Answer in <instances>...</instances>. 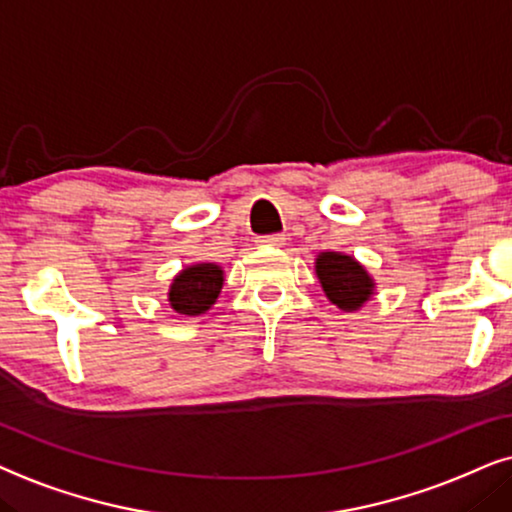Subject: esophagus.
Returning a JSON list of instances; mask_svg holds the SVG:
<instances>
[{
    "label": "esophagus",
    "mask_w": 512,
    "mask_h": 512,
    "mask_svg": "<svg viewBox=\"0 0 512 512\" xmlns=\"http://www.w3.org/2000/svg\"><path fill=\"white\" fill-rule=\"evenodd\" d=\"M257 243L267 245V248H283L285 238L281 234H271V236H260L257 238Z\"/></svg>",
    "instance_id": "1"
}]
</instances>
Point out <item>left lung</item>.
Masks as SVG:
<instances>
[{
    "mask_svg": "<svg viewBox=\"0 0 512 512\" xmlns=\"http://www.w3.org/2000/svg\"><path fill=\"white\" fill-rule=\"evenodd\" d=\"M316 276L325 297L346 313L358 311L377 295V283L356 257L344 252H318Z\"/></svg>",
    "mask_w": 512,
    "mask_h": 512,
    "instance_id": "obj_1",
    "label": "left lung"
}]
</instances>
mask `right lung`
<instances>
[{
	"instance_id": "right-lung-1",
	"label": "right lung",
	"mask_w": 512,
	"mask_h": 512,
	"mask_svg": "<svg viewBox=\"0 0 512 512\" xmlns=\"http://www.w3.org/2000/svg\"><path fill=\"white\" fill-rule=\"evenodd\" d=\"M224 285V269L215 262L189 264L168 288L170 309L180 316H201L217 302Z\"/></svg>"
}]
</instances>
